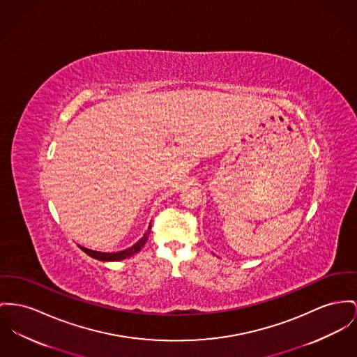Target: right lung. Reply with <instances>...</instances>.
I'll list each match as a JSON object with an SVG mask.
<instances>
[{"label": "right lung", "mask_w": 357, "mask_h": 357, "mask_svg": "<svg viewBox=\"0 0 357 357\" xmlns=\"http://www.w3.org/2000/svg\"><path fill=\"white\" fill-rule=\"evenodd\" d=\"M150 229H151V223L149 226V230L144 233L143 236L135 245H132L131 248L126 249V250H121V252H115V253H104V252H96V250H91V249H86L84 246H79V249L82 252H85L88 256L93 257L96 260H100V261H120V260H124L135 253H138L141 249H142L143 245L146 243L149 234H150Z\"/></svg>", "instance_id": "add662e5"}]
</instances>
